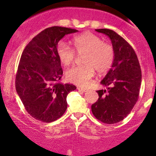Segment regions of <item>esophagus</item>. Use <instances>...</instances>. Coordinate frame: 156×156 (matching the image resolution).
<instances>
[{"instance_id":"esophagus-1","label":"esophagus","mask_w":156,"mask_h":156,"mask_svg":"<svg viewBox=\"0 0 156 156\" xmlns=\"http://www.w3.org/2000/svg\"><path fill=\"white\" fill-rule=\"evenodd\" d=\"M78 90L80 91V92H87V89L81 88V87H78Z\"/></svg>"}]
</instances>
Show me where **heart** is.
Segmentation results:
<instances>
[{"mask_svg": "<svg viewBox=\"0 0 156 156\" xmlns=\"http://www.w3.org/2000/svg\"><path fill=\"white\" fill-rule=\"evenodd\" d=\"M72 44L77 53L84 54L83 66H74L66 72V78L71 83L85 87L94 74V69L99 74H104L111 69L114 61V51L110 44L105 43L102 39L91 32L76 36ZM56 55L64 66L73 62L76 53L63 40L56 45Z\"/></svg>", "mask_w": 156, "mask_h": 156, "instance_id": "b5f03b06", "label": "heart"}]
</instances>
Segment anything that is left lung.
I'll return each instance as SVG.
<instances>
[{
    "instance_id": "8db88e82",
    "label": "left lung",
    "mask_w": 156,
    "mask_h": 156,
    "mask_svg": "<svg viewBox=\"0 0 156 156\" xmlns=\"http://www.w3.org/2000/svg\"><path fill=\"white\" fill-rule=\"evenodd\" d=\"M96 31L108 36L114 51L112 68L101 81L108 90L97 91L98 101L92 105V114L107 124L126 117L138 101L141 82L140 64L133 48L115 31L106 28Z\"/></svg>"
}]
</instances>
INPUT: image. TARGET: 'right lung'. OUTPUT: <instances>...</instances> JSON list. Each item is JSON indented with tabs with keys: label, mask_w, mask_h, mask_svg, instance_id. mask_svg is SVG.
I'll list each match as a JSON object with an SVG mask.
<instances>
[{
	"label": "right lung",
	"mask_w": 156,
	"mask_h": 156,
	"mask_svg": "<svg viewBox=\"0 0 156 156\" xmlns=\"http://www.w3.org/2000/svg\"><path fill=\"white\" fill-rule=\"evenodd\" d=\"M78 30L53 26L37 34L26 45L16 75V91L27 112L34 119L51 122L64 114L67 96L76 89L73 84L61 83L62 70L56 45L65 35Z\"/></svg>",
	"instance_id": "1"
}]
</instances>
